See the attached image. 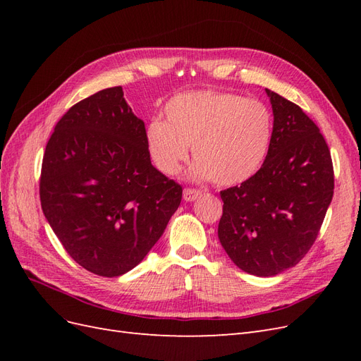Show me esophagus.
Here are the masks:
<instances>
[{
    "label": "esophagus",
    "mask_w": 361,
    "mask_h": 361,
    "mask_svg": "<svg viewBox=\"0 0 361 361\" xmlns=\"http://www.w3.org/2000/svg\"><path fill=\"white\" fill-rule=\"evenodd\" d=\"M202 195V191H199V190H194V188H187V190H183V200L185 202H194V200H197L199 197Z\"/></svg>",
    "instance_id": "34e87169"
}]
</instances>
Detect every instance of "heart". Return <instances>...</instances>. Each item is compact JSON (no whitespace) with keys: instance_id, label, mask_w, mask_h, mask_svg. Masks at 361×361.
I'll list each match as a JSON object with an SVG mask.
<instances>
[{"instance_id":"heart-1","label":"heart","mask_w":361,"mask_h":361,"mask_svg":"<svg viewBox=\"0 0 361 361\" xmlns=\"http://www.w3.org/2000/svg\"><path fill=\"white\" fill-rule=\"evenodd\" d=\"M166 122L152 120L146 145L152 162L167 176H176L190 157L191 176L220 187L253 178L264 164L274 134V117L257 99L223 92H188L171 97Z\"/></svg>"}]
</instances>
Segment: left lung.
<instances>
[{
  "label": "left lung",
  "instance_id": "left-lung-1",
  "mask_svg": "<svg viewBox=\"0 0 361 361\" xmlns=\"http://www.w3.org/2000/svg\"><path fill=\"white\" fill-rule=\"evenodd\" d=\"M272 114L268 155L253 178L220 192L218 238L243 271L271 277L307 255L333 199L334 171L319 128L298 105L267 89Z\"/></svg>",
  "mask_w": 361,
  "mask_h": 361
}]
</instances>
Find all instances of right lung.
<instances>
[{"label":"right lung","mask_w":361,"mask_h":361,"mask_svg":"<svg viewBox=\"0 0 361 361\" xmlns=\"http://www.w3.org/2000/svg\"><path fill=\"white\" fill-rule=\"evenodd\" d=\"M180 200V185L152 166L145 122L122 87L89 96L59 120L42 162V211L87 271L118 277L135 268Z\"/></svg>","instance_id":"add662e5"}]
</instances>
